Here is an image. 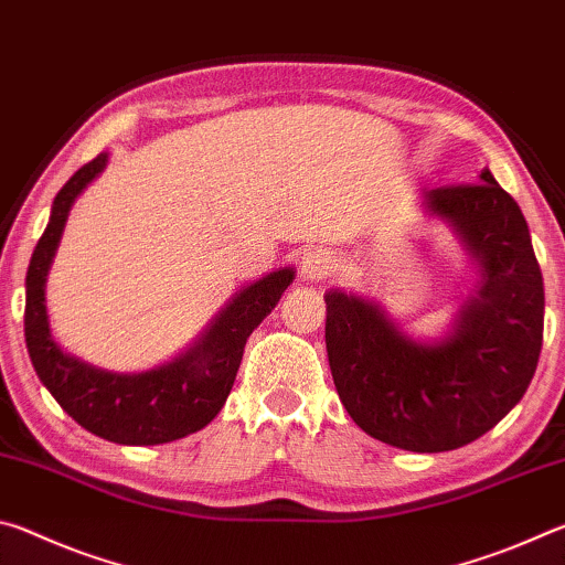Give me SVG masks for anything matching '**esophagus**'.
<instances>
[{
  "label": "esophagus",
  "instance_id": "esophagus-1",
  "mask_svg": "<svg viewBox=\"0 0 565 565\" xmlns=\"http://www.w3.org/2000/svg\"><path fill=\"white\" fill-rule=\"evenodd\" d=\"M333 256L327 248H311L301 256V276L306 281H321L333 271Z\"/></svg>",
  "mask_w": 565,
  "mask_h": 565
}]
</instances>
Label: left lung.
Instances as JSON below:
<instances>
[{"mask_svg": "<svg viewBox=\"0 0 565 565\" xmlns=\"http://www.w3.org/2000/svg\"><path fill=\"white\" fill-rule=\"evenodd\" d=\"M481 281L454 331L416 343L361 296L327 294V351L341 404L369 436L416 454L454 451L523 398L543 343V276L529 224L489 169L476 184L426 191Z\"/></svg>", "mask_w": 565, "mask_h": 565, "instance_id": "obj_1", "label": "left lung"}]
</instances>
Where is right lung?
Instances as JSON below:
<instances>
[{"mask_svg":"<svg viewBox=\"0 0 565 565\" xmlns=\"http://www.w3.org/2000/svg\"><path fill=\"white\" fill-rule=\"evenodd\" d=\"M107 167L94 157L54 196L52 216L26 269L24 339L36 376L66 414L94 436L124 446H157L204 428L234 386L246 339L279 303L294 269L271 271L238 291L194 347L141 374H114L64 353L52 339L44 284L74 199Z\"/></svg>","mask_w":565,"mask_h":565,"instance_id":"obj_1","label":"right lung"}]
</instances>
